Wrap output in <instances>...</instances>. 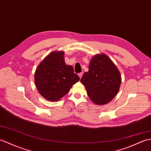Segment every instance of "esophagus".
Instances as JSON below:
<instances>
[{"label":"esophagus","instance_id":"esophagus-1","mask_svg":"<svg viewBox=\"0 0 151 151\" xmlns=\"http://www.w3.org/2000/svg\"><path fill=\"white\" fill-rule=\"evenodd\" d=\"M82 75H83V73H78V76H79V77H80V78H82Z\"/></svg>","mask_w":151,"mask_h":151}]
</instances>
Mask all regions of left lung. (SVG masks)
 Listing matches in <instances>:
<instances>
[{
	"label": "left lung",
	"mask_w": 151,
	"mask_h": 151,
	"mask_svg": "<svg viewBox=\"0 0 151 151\" xmlns=\"http://www.w3.org/2000/svg\"><path fill=\"white\" fill-rule=\"evenodd\" d=\"M89 99L94 104L104 105L116 95L121 75L113 61L104 54L96 55L90 61L89 71L80 79Z\"/></svg>",
	"instance_id": "1"
}]
</instances>
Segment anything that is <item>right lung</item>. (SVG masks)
<instances>
[{
	"label": "right lung",
	"mask_w": 151,
	"mask_h": 151,
	"mask_svg": "<svg viewBox=\"0 0 151 151\" xmlns=\"http://www.w3.org/2000/svg\"><path fill=\"white\" fill-rule=\"evenodd\" d=\"M64 52H52L38 66L35 82L38 92L47 100L58 101L80 80L71 65H66Z\"/></svg>",
	"instance_id": "right-lung-1"
}]
</instances>
